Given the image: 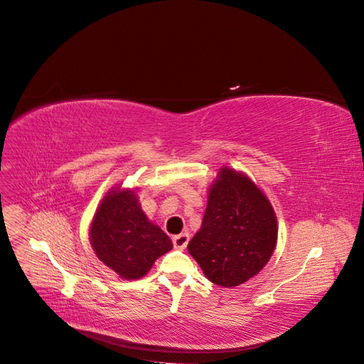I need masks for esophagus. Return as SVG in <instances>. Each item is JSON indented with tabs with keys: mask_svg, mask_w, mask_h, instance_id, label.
<instances>
[{
	"mask_svg": "<svg viewBox=\"0 0 364 364\" xmlns=\"http://www.w3.org/2000/svg\"><path fill=\"white\" fill-rule=\"evenodd\" d=\"M188 239H190V237H188L187 233H181V235H177V236L172 237V243H174L176 250L183 251V250H186V246H187V243H188Z\"/></svg>",
	"mask_w": 364,
	"mask_h": 364,
	"instance_id": "obj_1",
	"label": "esophagus"
}]
</instances>
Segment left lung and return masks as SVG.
Returning <instances> with one entry per match:
<instances>
[{
	"label": "left lung",
	"instance_id": "8db88e82",
	"mask_svg": "<svg viewBox=\"0 0 364 364\" xmlns=\"http://www.w3.org/2000/svg\"><path fill=\"white\" fill-rule=\"evenodd\" d=\"M276 242L270 200L250 177L221 168L209 188L200 230L187 245L203 274L224 288L239 286L262 270Z\"/></svg>",
	"mask_w": 364,
	"mask_h": 364
}]
</instances>
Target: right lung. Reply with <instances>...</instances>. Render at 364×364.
<instances>
[{"instance_id":"obj_1","label":"right lung","mask_w":364,"mask_h":364,"mask_svg":"<svg viewBox=\"0 0 364 364\" xmlns=\"http://www.w3.org/2000/svg\"><path fill=\"white\" fill-rule=\"evenodd\" d=\"M90 242L97 258L119 277L136 280L172 250L161 227L149 221L134 190L113 188L95 213Z\"/></svg>"}]
</instances>
